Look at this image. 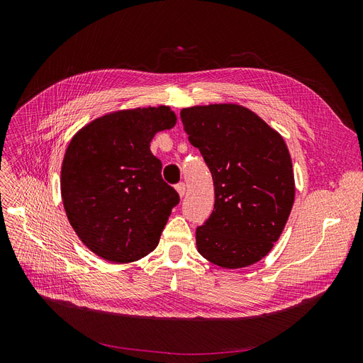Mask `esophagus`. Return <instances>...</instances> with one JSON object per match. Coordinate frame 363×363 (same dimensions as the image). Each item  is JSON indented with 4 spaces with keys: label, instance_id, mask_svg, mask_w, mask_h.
<instances>
[{
    "label": "esophagus",
    "instance_id": "1",
    "mask_svg": "<svg viewBox=\"0 0 363 363\" xmlns=\"http://www.w3.org/2000/svg\"><path fill=\"white\" fill-rule=\"evenodd\" d=\"M175 189H177V192H179V195L182 196H184V194H186V184L184 183H179L177 186H175Z\"/></svg>",
    "mask_w": 363,
    "mask_h": 363
}]
</instances>
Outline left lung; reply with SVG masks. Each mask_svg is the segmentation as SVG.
I'll return each mask as SVG.
<instances>
[{
    "instance_id": "8db88e82",
    "label": "left lung",
    "mask_w": 363,
    "mask_h": 363,
    "mask_svg": "<svg viewBox=\"0 0 363 363\" xmlns=\"http://www.w3.org/2000/svg\"><path fill=\"white\" fill-rule=\"evenodd\" d=\"M180 118L215 186L213 212L196 228V248L221 268L250 267L272 250L292 211L289 150L279 131L244 106H192Z\"/></svg>"
}]
</instances>
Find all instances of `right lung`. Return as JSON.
<instances>
[{"label":"right lung","instance_id":"right-lung-1","mask_svg":"<svg viewBox=\"0 0 363 363\" xmlns=\"http://www.w3.org/2000/svg\"><path fill=\"white\" fill-rule=\"evenodd\" d=\"M177 116L168 106L125 108L80 128L65 152L60 192L74 232L113 263L145 257L159 244L179 194L162 179L150 142Z\"/></svg>","mask_w":363,"mask_h":363}]
</instances>
